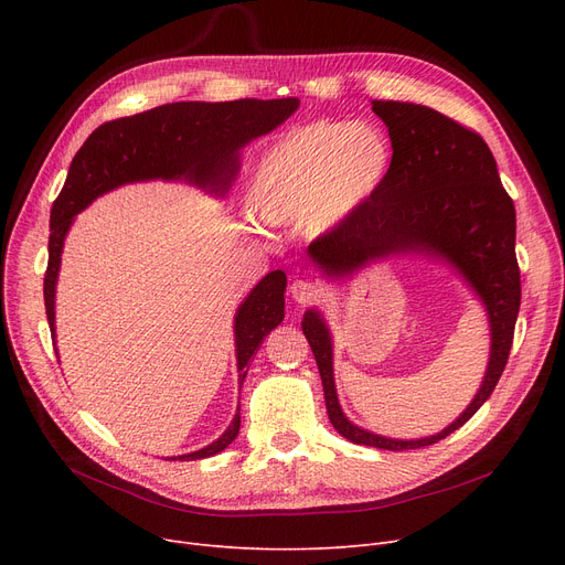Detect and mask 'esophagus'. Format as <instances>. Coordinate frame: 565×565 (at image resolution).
Listing matches in <instances>:
<instances>
[{"label": "esophagus", "mask_w": 565, "mask_h": 565, "mask_svg": "<svg viewBox=\"0 0 565 565\" xmlns=\"http://www.w3.org/2000/svg\"><path fill=\"white\" fill-rule=\"evenodd\" d=\"M290 295L298 305H311L322 298V288L311 279H295L290 284Z\"/></svg>", "instance_id": "1"}]
</instances>
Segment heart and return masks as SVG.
<instances>
[{
	"instance_id": "obj_1",
	"label": "heart",
	"mask_w": 565,
	"mask_h": 565,
	"mask_svg": "<svg viewBox=\"0 0 565 565\" xmlns=\"http://www.w3.org/2000/svg\"><path fill=\"white\" fill-rule=\"evenodd\" d=\"M390 162V141L371 124H311L281 137L260 158L247 185V207L263 224L302 222L311 233H328L380 188Z\"/></svg>"
}]
</instances>
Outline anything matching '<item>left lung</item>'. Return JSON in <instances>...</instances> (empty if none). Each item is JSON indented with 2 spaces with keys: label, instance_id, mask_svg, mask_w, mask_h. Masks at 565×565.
Instances as JSON below:
<instances>
[{
  "label": "left lung",
  "instance_id": "1",
  "mask_svg": "<svg viewBox=\"0 0 565 565\" xmlns=\"http://www.w3.org/2000/svg\"><path fill=\"white\" fill-rule=\"evenodd\" d=\"M392 139V164L380 188L343 224L309 245L328 277H348L392 254L437 256L454 265L479 295L490 320V362L481 390L460 417L437 435L392 439L369 433L343 414L332 369V337L316 309L302 332L320 371L324 405L339 435L364 447L422 449L465 426L490 398L507 369L520 311L515 205L503 190L494 156L479 132L426 105L373 100Z\"/></svg>",
  "mask_w": 565,
  "mask_h": 565
}]
</instances>
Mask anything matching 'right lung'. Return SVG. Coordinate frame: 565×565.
<instances>
[{
  "label": "right lung",
  "mask_w": 565,
  "mask_h": 565,
  "mask_svg": "<svg viewBox=\"0 0 565 565\" xmlns=\"http://www.w3.org/2000/svg\"><path fill=\"white\" fill-rule=\"evenodd\" d=\"M300 107L298 98L169 103L96 128L75 153L66 183L52 203L47 270L43 279L45 313L54 339V288L73 217L100 194L137 181H188L224 194L241 169V148L281 126ZM286 275H265L235 313L237 382H245L252 354L284 320ZM241 430V412L220 439L205 449L178 456L201 460L224 451ZM175 460V458H171Z\"/></svg>",
  "instance_id": "add662e5"
}]
</instances>
